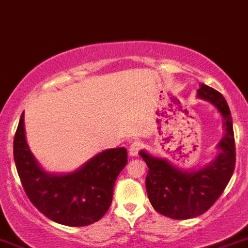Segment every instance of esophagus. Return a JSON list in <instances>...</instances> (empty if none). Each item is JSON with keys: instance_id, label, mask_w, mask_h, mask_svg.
<instances>
[{"instance_id": "esophagus-1", "label": "esophagus", "mask_w": 248, "mask_h": 248, "mask_svg": "<svg viewBox=\"0 0 248 248\" xmlns=\"http://www.w3.org/2000/svg\"><path fill=\"white\" fill-rule=\"evenodd\" d=\"M142 147H143L142 142H140V141H134V142L131 143L130 149H128V154H130V156H137Z\"/></svg>"}]
</instances>
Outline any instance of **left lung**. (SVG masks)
I'll return each instance as SVG.
<instances>
[{
	"instance_id": "obj_1",
	"label": "left lung",
	"mask_w": 248,
	"mask_h": 248,
	"mask_svg": "<svg viewBox=\"0 0 248 248\" xmlns=\"http://www.w3.org/2000/svg\"><path fill=\"white\" fill-rule=\"evenodd\" d=\"M197 97L211 102L223 120L224 135L216 146L218 154L211 163L198 170H184L169 160L140 151L149 168L146 191L150 203L156 212L172 219H189L205 213L223 193L234 171L233 126L226 99L205 84H201Z\"/></svg>"
}]
</instances>
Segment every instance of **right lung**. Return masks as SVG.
<instances>
[{
  "label": "right lung",
  "mask_w": 248,
  "mask_h": 248,
  "mask_svg": "<svg viewBox=\"0 0 248 248\" xmlns=\"http://www.w3.org/2000/svg\"><path fill=\"white\" fill-rule=\"evenodd\" d=\"M14 159L25 193L45 217L64 226L83 227L108 211L114 182L127 164V150H105L72 172H47L30 151L22 113L14 139Z\"/></svg>",
  "instance_id": "add662e5"
}]
</instances>
